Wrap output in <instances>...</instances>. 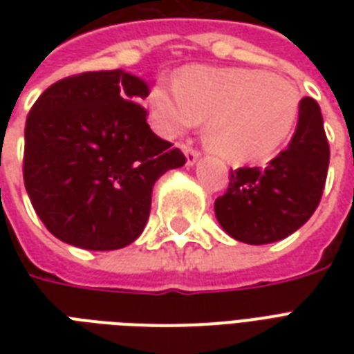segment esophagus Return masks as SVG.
<instances>
[{
	"mask_svg": "<svg viewBox=\"0 0 354 354\" xmlns=\"http://www.w3.org/2000/svg\"><path fill=\"white\" fill-rule=\"evenodd\" d=\"M183 152H185V158H187V165H194L196 160L200 158V150L189 147V145H183Z\"/></svg>",
	"mask_w": 354,
	"mask_h": 354,
	"instance_id": "34e87169",
	"label": "esophagus"
}]
</instances>
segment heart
I'll return each instance as SVG.
<instances>
[{
  "instance_id": "1",
  "label": "heart",
  "mask_w": 354,
  "mask_h": 354,
  "mask_svg": "<svg viewBox=\"0 0 354 354\" xmlns=\"http://www.w3.org/2000/svg\"><path fill=\"white\" fill-rule=\"evenodd\" d=\"M150 118L161 136L176 138L205 122L211 150L235 163L264 160L290 136L299 113L294 82L261 69L187 66L174 88L154 86Z\"/></svg>"
}]
</instances>
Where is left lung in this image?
I'll list each match as a JSON object with an SVG mask.
<instances>
[{
  "instance_id": "1",
  "label": "left lung",
  "mask_w": 354,
  "mask_h": 354,
  "mask_svg": "<svg viewBox=\"0 0 354 354\" xmlns=\"http://www.w3.org/2000/svg\"><path fill=\"white\" fill-rule=\"evenodd\" d=\"M330 149L319 104L299 101L296 132L264 169L230 171V185L215 200L216 221L227 235L246 244H270L299 230L324 194Z\"/></svg>"
}]
</instances>
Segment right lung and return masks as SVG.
I'll list each match as a JSON object with an SVG mask.
<instances>
[{
  "label": "right lung",
  "mask_w": 354,
  "mask_h": 354,
  "mask_svg": "<svg viewBox=\"0 0 354 354\" xmlns=\"http://www.w3.org/2000/svg\"><path fill=\"white\" fill-rule=\"evenodd\" d=\"M143 80L86 71L51 84L25 122L24 183L44 226L84 250H119L141 235L156 180L185 163L158 138L139 101Z\"/></svg>",
  "instance_id": "1"
}]
</instances>
